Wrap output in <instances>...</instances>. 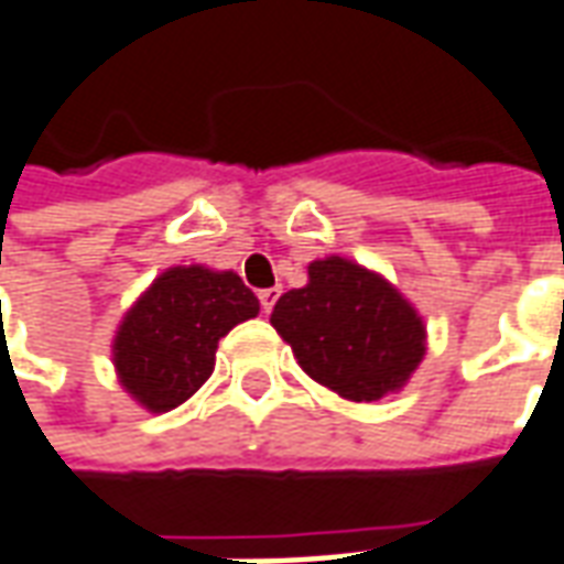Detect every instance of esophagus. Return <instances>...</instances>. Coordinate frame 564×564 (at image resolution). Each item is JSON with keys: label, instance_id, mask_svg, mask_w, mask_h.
<instances>
[{"label": "esophagus", "instance_id": "obj_1", "mask_svg": "<svg viewBox=\"0 0 564 564\" xmlns=\"http://www.w3.org/2000/svg\"><path fill=\"white\" fill-rule=\"evenodd\" d=\"M278 295H281V290H278V286H271V290H262V293H259V305H262V311H265V314H271L274 302H278Z\"/></svg>", "mask_w": 564, "mask_h": 564}]
</instances>
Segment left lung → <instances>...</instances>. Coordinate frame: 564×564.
I'll list each match as a JSON object with an SVG mask.
<instances>
[{"label": "left lung", "instance_id": "left-lung-1", "mask_svg": "<svg viewBox=\"0 0 564 564\" xmlns=\"http://www.w3.org/2000/svg\"><path fill=\"white\" fill-rule=\"evenodd\" d=\"M271 326L317 384L350 403L400 393L427 354L419 308L345 256L314 259L308 283L278 299Z\"/></svg>", "mask_w": 564, "mask_h": 564}]
</instances>
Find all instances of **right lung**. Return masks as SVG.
I'll return each mask as SVG.
<instances>
[{"label":"right lung","instance_id":"1","mask_svg":"<svg viewBox=\"0 0 564 564\" xmlns=\"http://www.w3.org/2000/svg\"><path fill=\"white\" fill-rule=\"evenodd\" d=\"M259 314V299L235 271L173 265L145 286L118 323V384L145 412L183 405L214 376L219 338Z\"/></svg>","mask_w":564,"mask_h":564}]
</instances>
